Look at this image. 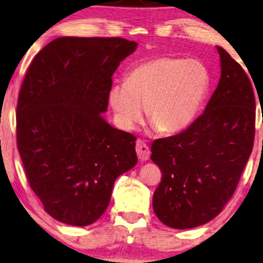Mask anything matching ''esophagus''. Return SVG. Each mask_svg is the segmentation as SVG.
Wrapping results in <instances>:
<instances>
[{"mask_svg":"<svg viewBox=\"0 0 263 263\" xmlns=\"http://www.w3.org/2000/svg\"><path fill=\"white\" fill-rule=\"evenodd\" d=\"M135 149H136V154H138L139 159L140 160H147L149 158V147L146 145L145 142L141 141V140H138L136 141V146H135Z\"/></svg>","mask_w":263,"mask_h":263,"instance_id":"34e87169","label":"esophagus"}]
</instances>
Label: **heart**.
I'll return each instance as SVG.
<instances>
[{"instance_id":"obj_1","label":"heart","mask_w":263,"mask_h":263,"mask_svg":"<svg viewBox=\"0 0 263 263\" xmlns=\"http://www.w3.org/2000/svg\"><path fill=\"white\" fill-rule=\"evenodd\" d=\"M211 86V74L202 62L163 56L140 62L124 82L114 84L109 103L117 123L133 130L147 118L164 134L185 129L199 114Z\"/></svg>"}]
</instances>
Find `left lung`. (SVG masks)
<instances>
[{
    "label": "left lung",
    "instance_id": "8db88e82",
    "mask_svg": "<svg viewBox=\"0 0 263 263\" xmlns=\"http://www.w3.org/2000/svg\"><path fill=\"white\" fill-rule=\"evenodd\" d=\"M221 77L204 112L185 130L154 140L161 181L153 211L168 228L192 229L220 213L238 185L255 139L256 103L242 66L222 48Z\"/></svg>",
    "mask_w": 263,
    "mask_h": 263
}]
</instances>
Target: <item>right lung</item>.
I'll return each instance as SVG.
<instances>
[{
    "instance_id": "add662e5",
    "label": "right lung",
    "mask_w": 263,
    "mask_h": 263,
    "mask_svg": "<svg viewBox=\"0 0 263 263\" xmlns=\"http://www.w3.org/2000/svg\"><path fill=\"white\" fill-rule=\"evenodd\" d=\"M136 43L61 37L32 61L16 106V145L31 188L45 211L87 226L109 206L118 176L135 166L136 138L100 114L112 75Z\"/></svg>"
}]
</instances>
